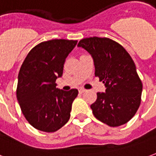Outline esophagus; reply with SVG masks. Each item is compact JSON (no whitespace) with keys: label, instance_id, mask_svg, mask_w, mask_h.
Returning a JSON list of instances; mask_svg holds the SVG:
<instances>
[{"label":"esophagus","instance_id":"obj_1","mask_svg":"<svg viewBox=\"0 0 156 156\" xmlns=\"http://www.w3.org/2000/svg\"><path fill=\"white\" fill-rule=\"evenodd\" d=\"M84 92H86V89H84V88L79 89V92H80V93H83Z\"/></svg>","mask_w":156,"mask_h":156}]
</instances>
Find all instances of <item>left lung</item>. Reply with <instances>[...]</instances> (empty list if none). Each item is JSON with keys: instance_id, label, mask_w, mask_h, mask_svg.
I'll list each match as a JSON object with an SVG mask.
<instances>
[{"instance_id": "8db88e82", "label": "left lung", "mask_w": 156, "mask_h": 156, "mask_svg": "<svg viewBox=\"0 0 156 156\" xmlns=\"http://www.w3.org/2000/svg\"><path fill=\"white\" fill-rule=\"evenodd\" d=\"M78 47L92 55L95 76L106 87L91 105L94 116L113 127L126 124L139 108L143 90L132 57L121 44L106 37L84 38Z\"/></svg>"}]
</instances>
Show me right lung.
Returning <instances> with one entry per match:
<instances>
[{"label":"right lung","instance_id":"right-lung-1","mask_svg":"<svg viewBox=\"0 0 156 156\" xmlns=\"http://www.w3.org/2000/svg\"><path fill=\"white\" fill-rule=\"evenodd\" d=\"M77 41L55 39L31 49L20 68L17 98L23 115L35 129L53 133L69 120L77 89L65 92L56 87L64 64Z\"/></svg>","mask_w":156,"mask_h":156}]
</instances>
